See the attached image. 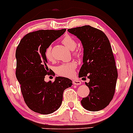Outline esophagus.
Returning <instances> with one entry per match:
<instances>
[{"label": "esophagus", "mask_w": 133, "mask_h": 133, "mask_svg": "<svg viewBox=\"0 0 133 133\" xmlns=\"http://www.w3.org/2000/svg\"><path fill=\"white\" fill-rule=\"evenodd\" d=\"M73 84H74V85H79L81 84V82L79 80H78V79H74V80L73 81Z\"/></svg>", "instance_id": "34e87169"}]
</instances>
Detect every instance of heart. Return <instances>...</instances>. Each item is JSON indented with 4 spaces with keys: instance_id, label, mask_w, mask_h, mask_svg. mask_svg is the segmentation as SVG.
I'll return each mask as SVG.
<instances>
[{
    "instance_id": "1",
    "label": "heart",
    "mask_w": 133,
    "mask_h": 133,
    "mask_svg": "<svg viewBox=\"0 0 133 133\" xmlns=\"http://www.w3.org/2000/svg\"><path fill=\"white\" fill-rule=\"evenodd\" d=\"M63 44L65 46L68 48H69L70 50H72L74 52V55L77 58H79L81 56V52L79 50H74L77 46L76 41L72 38L70 36H65L62 41ZM52 47L50 46L46 48L45 51V56L48 60H52V56L51 52ZM77 67L76 63L74 62H71L68 63H64L60 65H58L55 68V71L58 75L62 77H72L74 74V71Z\"/></svg>"
}]
</instances>
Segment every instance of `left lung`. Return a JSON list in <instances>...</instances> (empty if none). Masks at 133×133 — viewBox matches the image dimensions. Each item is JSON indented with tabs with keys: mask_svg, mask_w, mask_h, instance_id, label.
Returning a JSON list of instances; mask_svg holds the SVG:
<instances>
[{
	"mask_svg": "<svg viewBox=\"0 0 133 133\" xmlns=\"http://www.w3.org/2000/svg\"><path fill=\"white\" fill-rule=\"evenodd\" d=\"M68 31L76 36L83 46V64L79 77L90 79L85 83L90 92L82 99V106L91 111L102 110L114 97L118 76L110 41L104 32L90 25Z\"/></svg>",
	"mask_w": 133,
	"mask_h": 133,
	"instance_id": "8db88e82",
	"label": "left lung"
}]
</instances>
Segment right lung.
<instances>
[{
  "label": "right lung",
  "mask_w": 133,
  "mask_h": 133,
  "mask_svg": "<svg viewBox=\"0 0 133 133\" xmlns=\"http://www.w3.org/2000/svg\"><path fill=\"white\" fill-rule=\"evenodd\" d=\"M60 30H38L23 37L16 51V75L27 106L35 112L49 114L60 107L65 89L72 81L56 77L54 82L44 81L46 75L54 73L47 66L46 48L65 32Z\"/></svg>",
  "instance_id": "add662e5"
}]
</instances>
